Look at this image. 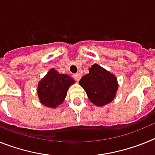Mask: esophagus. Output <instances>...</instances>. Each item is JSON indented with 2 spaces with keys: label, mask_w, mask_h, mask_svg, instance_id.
<instances>
[{
  "label": "esophagus",
  "mask_w": 155,
  "mask_h": 155,
  "mask_svg": "<svg viewBox=\"0 0 155 155\" xmlns=\"http://www.w3.org/2000/svg\"><path fill=\"white\" fill-rule=\"evenodd\" d=\"M73 77H74V78L77 81H79V80L81 79V75L79 74H74L73 75Z\"/></svg>",
  "instance_id": "1"
}]
</instances>
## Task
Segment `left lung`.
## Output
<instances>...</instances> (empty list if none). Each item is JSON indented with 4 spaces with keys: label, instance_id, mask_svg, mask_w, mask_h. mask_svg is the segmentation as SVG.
Wrapping results in <instances>:
<instances>
[{
    "label": "left lung",
    "instance_id": "8db88e82",
    "mask_svg": "<svg viewBox=\"0 0 155 155\" xmlns=\"http://www.w3.org/2000/svg\"><path fill=\"white\" fill-rule=\"evenodd\" d=\"M88 71L89 73L79 81L87 98L97 106L102 107L110 103L114 100L119 87L116 77L97 64H93Z\"/></svg>",
    "mask_w": 155,
    "mask_h": 155
}]
</instances>
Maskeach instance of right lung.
<instances>
[{"instance_id":"obj_1","label":"right lung","mask_w":155,"mask_h":155,"mask_svg":"<svg viewBox=\"0 0 155 155\" xmlns=\"http://www.w3.org/2000/svg\"><path fill=\"white\" fill-rule=\"evenodd\" d=\"M74 83L75 81L69 75L60 74L51 68L38 83L37 94L39 102L46 107L55 109L63 103L68 90Z\"/></svg>"}]
</instances>
